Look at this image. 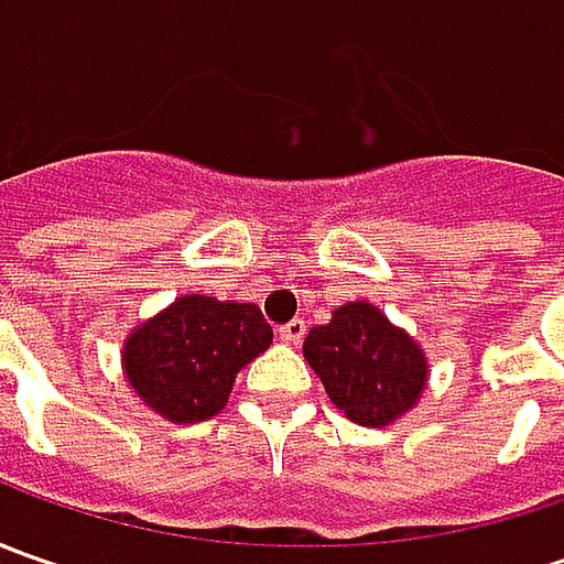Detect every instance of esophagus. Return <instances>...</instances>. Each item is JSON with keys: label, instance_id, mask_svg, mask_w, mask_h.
I'll use <instances>...</instances> for the list:
<instances>
[{"label": "esophagus", "instance_id": "obj_1", "mask_svg": "<svg viewBox=\"0 0 564 564\" xmlns=\"http://www.w3.org/2000/svg\"><path fill=\"white\" fill-rule=\"evenodd\" d=\"M304 333H307L304 319H292V323L279 326V338H282V341H289V345H297V341L304 338Z\"/></svg>", "mask_w": 564, "mask_h": 564}]
</instances>
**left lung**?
Wrapping results in <instances>:
<instances>
[{"mask_svg": "<svg viewBox=\"0 0 564 564\" xmlns=\"http://www.w3.org/2000/svg\"><path fill=\"white\" fill-rule=\"evenodd\" d=\"M304 358L348 421L386 426L421 399L426 358L373 304L351 301L304 338Z\"/></svg>", "mask_w": 564, "mask_h": 564, "instance_id": "1", "label": "left lung"}]
</instances>
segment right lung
<instances>
[{"label": "right lung", "mask_w": 564, "mask_h": 564, "mask_svg": "<svg viewBox=\"0 0 564 564\" xmlns=\"http://www.w3.org/2000/svg\"><path fill=\"white\" fill-rule=\"evenodd\" d=\"M270 341L257 304L187 294L124 341V373L143 404L172 423L209 421L226 408L235 373Z\"/></svg>", "instance_id": "add662e5"}]
</instances>
